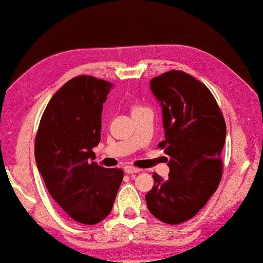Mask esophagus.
I'll return each mask as SVG.
<instances>
[{
    "label": "esophagus",
    "mask_w": 263,
    "mask_h": 263,
    "mask_svg": "<svg viewBox=\"0 0 263 263\" xmlns=\"http://www.w3.org/2000/svg\"><path fill=\"white\" fill-rule=\"evenodd\" d=\"M124 172L127 174H134V173H139L140 169L136 167H133V165H126V167H124Z\"/></svg>",
    "instance_id": "34e87169"
}]
</instances>
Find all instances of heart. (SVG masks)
Returning a JSON list of instances; mask_svg holds the SVG:
<instances>
[{"mask_svg":"<svg viewBox=\"0 0 263 263\" xmlns=\"http://www.w3.org/2000/svg\"><path fill=\"white\" fill-rule=\"evenodd\" d=\"M137 108H141V107H140V106H135L134 109H133V110H135V109H137Z\"/></svg>","mask_w":263,"mask_h":263,"instance_id":"1","label":"heart"}]
</instances>
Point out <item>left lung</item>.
I'll return each mask as SVG.
<instances>
[{"instance_id":"obj_1","label":"left lung","mask_w":263,"mask_h":263,"mask_svg":"<svg viewBox=\"0 0 263 263\" xmlns=\"http://www.w3.org/2000/svg\"><path fill=\"white\" fill-rule=\"evenodd\" d=\"M151 89L162 106L164 140L159 148L169 156V179L153 174L145 194L156 219L180 224L199 213L219 187L226 139L223 114L211 90L182 70L153 78Z\"/></svg>"}]
</instances>
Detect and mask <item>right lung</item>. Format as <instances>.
<instances>
[{
	"instance_id": "1",
	"label": "right lung",
	"mask_w": 263,
	"mask_h": 263,
	"mask_svg": "<svg viewBox=\"0 0 263 263\" xmlns=\"http://www.w3.org/2000/svg\"><path fill=\"white\" fill-rule=\"evenodd\" d=\"M110 87L91 75L68 81L47 104L35 137L36 164L48 192L70 219L83 224L106 219L123 180L121 168L90 162Z\"/></svg>"
}]
</instances>
